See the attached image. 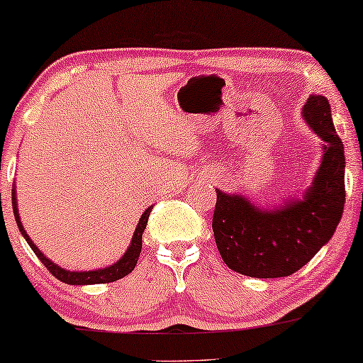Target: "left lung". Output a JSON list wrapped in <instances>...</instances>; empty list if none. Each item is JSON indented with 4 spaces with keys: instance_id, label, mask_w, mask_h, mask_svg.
I'll return each mask as SVG.
<instances>
[{
    "instance_id": "1",
    "label": "left lung",
    "mask_w": 363,
    "mask_h": 363,
    "mask_svg": "<svg viewBox=\"0 0 363 363\" xmlns=\"http://www.w3.org/2000/svg\"><path fill=\"white\" fill-rule=\"evenodd\" d=\"M305 122L322 138L324 157L312 188L279 208H257L238 194L217 191L213 236L222 260L242 276L286 277L308 264L340 224L345 208V148L333 125L329 101L312 94Z\"/></svg>"
}]
</instances>
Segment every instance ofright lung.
Returning a JSON list of instances; mask_svg holds the SVG:
<instances>
[{
  "mask_svg": "<svg viewBox=\"0 0 363 363\" xmlns=\"http://www.w3.org/2000/svg\"><path fill=\"white\" fill-rule=\"evenodd\" d=\"M11 203H13L15 220H17V225H18L20 233H22V236L26 238L27 245H29L30 248H33V252L35 253V257H38L39 260H41V264L45 265L46 269L50 270V272L58 279V281L65 282V284H72V286L106 284V282H113V281H117V279L125 277L127 274L133 272L134 267H136V264H138L139 253H141V248H143V233H145L146 224H148V217H150V213H151V206H150V208H146V212L141 215V218H139V224L136 227V230H134L133 241H130V245H129V248H127V252L123 253V257L118 258V260L115 262L113 265L105 267V269H98V270H84V272H72V270L62 269V267H58L57 264H53V262H51V260H48L45 255L39 252V248L34 245L33 240H30V238L27 236L26 229H23L22 222H20V215H18V208H17V198H15V188H13V191H11Z\"/></svg>",
  "mask_w": 363,
  "mask_h": 363,
  "instance_id": "obj_1",
  "label": "right lung"
}]
</instances>
